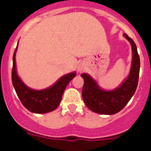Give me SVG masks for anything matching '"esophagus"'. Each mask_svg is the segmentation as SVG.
Returning a JSON list of instances; mask_svg holds the SVG:
<instances>
[{
    "label": "esophagus",
    "mask_w": 151,
    "mask_h": 151,
    "mask_svg": "<svg viewBox=\"0 0 151 151\" xmlns=\"http://www.w3.org/2000/svg\"><path fill=\"white\" fill-rule=\"evenodd\" d=\"M84 69V65H83V64L82 63H80L78 65V70L79 72H82V70Z\"/></svg>",
    "instance_id": "obj_1"
}]
</instances>
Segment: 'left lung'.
Wrapping results in <instances>:
<instances>
[{
	"label": "left lung",
	"instance_id": "obj_1",
	"mask_svg": "<svg viewBox=\"0 0 151 151\" xmlns=\"http://www.w3.org/2000/svg\"><path fill=\"white\" fill-rule=\"evenodd\" d=\"M124 36L132 46L133 59L129 74L118 88L112 91H104L98 83L86 73H82L84 79L82 87V98L86 107L94 112L103 115H113L121 111L129 103L136 91L140 71V58L137 46L133 40L126 34Z\"/></svg>",
	"mask_w": 151,
	"mask_h": 151
}]
</instances>
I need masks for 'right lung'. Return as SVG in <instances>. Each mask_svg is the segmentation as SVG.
<instances>
[{"label": "right lung", "mask_w": 151, "mask_h": 151, "mask_svg": "<svg viewBox=\"0 0 151 151\" xmlns=\"http://www.w3.org/2000/svg\"><path fill=\"white\" fill-rule=\"evenodd\" d=\"M18 46L13 56L12 82L15 91L22 105L31 112L43 114L55 110L61 101L63 92L69 82L76 76V73H70L62 76L52 86L44 90L35 91L29 88L22 82L16 71L15 55Z\"/></svg>", "instance_id": "1"}]
</instances>
